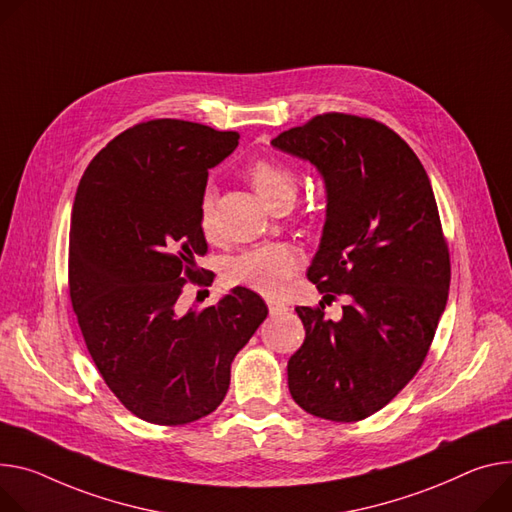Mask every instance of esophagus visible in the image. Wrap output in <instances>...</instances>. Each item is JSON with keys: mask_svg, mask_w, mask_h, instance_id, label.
<instances>
[{"mask_svg": "<svg viewBox=\"0 0 512 512\" xmlns=\"http://www.w3.org/2000/svg\"><path fill=\"white\" fill-rule=\"evenodd\" d=\"M267 306H269V314H271V316H277V314H284V312H288V306H286L284 302L269 300V302H267Z\"/></svg>", "mask_w": 512, "mask_h": 512, "instance_id": "34e87169", "label": "esophagus"}]
</instances>
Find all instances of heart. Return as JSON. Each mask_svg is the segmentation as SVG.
<instances>
[{
	"label": "heart",
	"mask_w": 512,
	"mask_h": 512,
	"mask_svg": "<svg viewBox=\"0 0 512 512\" xmlns=\"http://www.w3.org/2000/svg\"><path fill=\"white\" fill-rule=\"evenodd\" d=\"M247 179L257 198L267 208L280 200H294L296 196V175L275 161H255L247 171ZM198 224L206 239L216 237V214L210 194H206L200 202ZM300 267L302 253L296 247L275 243L245 251L230 259L226 265V277L230 284L249 288L257 294L280 296L290 288Z\"/></svg>",
	"instance_id": "b5f03b06"
}]
</instances>
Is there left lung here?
I'll return each instance as SVG.
<instances>
[{
  "mask_svg": "<svg viewBox=\"0 0 512 512\" xmlns=\"http://www.w3.org/2000/svg\"><path fill=\"white\" fill-rule=\"evenodd\" d=\"M273 147L308 159L327 185V222L308 280L345 294L341 320L298 306L306 339L288 361L298 406L337 423L384 408L421 369L447 304L449 247L429 175L386 124L318 114Z\"/></svg>",
  "mask_w": 512,
  "mask_h": 512,
  "instance_id": "obj_1",
  "label": "left lung"
}]
</instances>
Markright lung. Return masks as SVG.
<instances>
[{
	"label": "right lung",
	"instance_id": "1",
	"mask_svg": "<svg viewBox=\"0 0 512 512\" xmlns=\"http://www.w3.org/2000/svg\"><path fill=\"white\" fill-rule=\"evenodd\" d=\"M239 132L157 118L138 122L87 165L69 232V296L87 351L114 396L153 425L214 412L230 363L267 318L263 298L235 288L183 310L208 253L198 224L208 169Z\"/></svg>",
	"mask_w": 512,
	"mask_h": 512
}]
</instances>
